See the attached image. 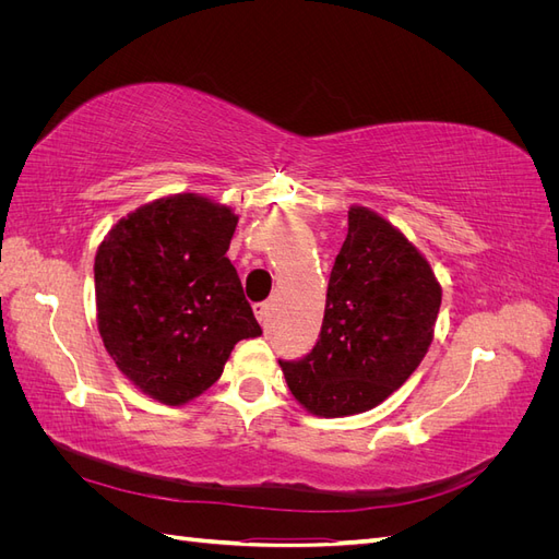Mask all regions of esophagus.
I'll return each instance as SVG.
<instances>
[{
    "label": "esophagus",
    "mask_w": 559,
    "mask_h": 559,
    "mask_svg": "<svg viewBox=\"0 0 559 559\" xmlns=\"http://www.w3.org/2000/svg\"><path fill=\"white\" fill-rule=\"evenodd\" d=\"M253 314H257L259 324L265 326L267 319H270V306H267V302H257V306H253Z\"/></svg>",
    "instance_id": "34e87169"
}]
</instances>
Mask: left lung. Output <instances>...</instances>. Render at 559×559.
I'll use <instances>...</instances> for the list:
<instances>
[{
    "label": "left lung",
    "instance_id": "left-lung-1",
    "mask_svg": "<svg viewBox=\"0 0 559 559\" xmlns=\"http://www.w3.org/2000/svg\"><path fill=\"white\" fill-rule=\"evenodd\" d=\"M314 349L280 361L294 399L317 417L376 408L408 380L433 341L441 282L378 212L352 205Z\"/></svg>",
    "mask_w": 559,
    "mask_h": 559
}]
</instances>
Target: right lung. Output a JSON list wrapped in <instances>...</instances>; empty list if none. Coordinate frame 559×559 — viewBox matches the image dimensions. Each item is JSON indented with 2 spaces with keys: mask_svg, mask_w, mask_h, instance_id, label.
Returning a JSON list of instances; mask_svg holds the SVG:
<instances>
[{
  "mask_svg": "<svg viewBox=\"0 0 559 559\" xmlns=\"http://www.w3.org/2000/svg\"><path fill=\"white\" fill-rule=\"evenodd\" d=\"M238 214L173 193L118 218L95 253L97 329L118 370L165 405L222 378L233 347L261 335L226 251Z\"/></svg>",
  "mask_w": 559,
  "mask_h": 559,
  "instance_id": "1",
  "label": "right lung"
}]
</instances>
